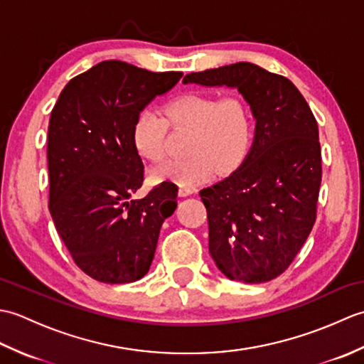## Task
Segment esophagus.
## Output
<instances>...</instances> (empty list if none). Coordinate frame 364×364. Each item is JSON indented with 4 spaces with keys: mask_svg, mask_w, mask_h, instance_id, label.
Masks as SVG:
<instances>
[{
    "mask_svg": "<svg viewBox=\"0 0 364 364\" xmlns=\"http://www.w3.org/2000/svg\"><path fill=\"white\" fill-rule=\"evenodd\" d=\"M191 194H194V189H192V188L180 186V189H178V196H180V197H188Z\"/></svg>",
    "mask_w": 364,
    "mask_h": 364,
    "instance_id": "34e87169",
    "label": "esophagus"
}]
</instances>
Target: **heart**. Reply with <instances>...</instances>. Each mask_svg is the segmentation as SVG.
<instances>
[{
  "label": "heart",
  "instance_id": "heart-1",
  "mask_svg": "<svg viewBox=\"0 0 364 364\" xmlns=\"http://www.w3.org/2000/svg\"><path fill=\"white\" fill-rule=\"evenodd\" d=\"M164 117L156 111L139 112L133 125V145L145 161L158 162L166 154L168 127L191 131L186 159L167 161L153 168L154 181L180 186L208 180L214 170L225 175L244 161L250 146V115L242 97L189 92L166 103Z\"/></svg>",
  "mask_w": 364,
  "mask_h": 364
}]
</instances>
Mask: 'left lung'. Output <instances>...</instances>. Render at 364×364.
Segmentation results:
<instances>
[{
  "label": "left lung",
  "mask_w": 364,
  "mask_h": 364,
  "mask_svg": "<svg viewBox=\"0 0 364 364\" xmlns=\"http://www.w3.org/2000/svg\"><path fill=\"white\" fill-rule=\"evenodd\" d=\"M183 82L237 87L250 105L257 125L249 154L200 197L220 272L244 283L274 280L291 266L316 222L322 180L318 122L288 78L250 63L189 73Z\"/></svg>",
  "instance_id": "1"
}]
</instances>
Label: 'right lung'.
Returning <instances> with one entry per match:
<instances>
[{
	"label": "right lung",
	"instance_id": "right-lung-1",
	"mask_svg": "<svg viewBox=\"0 0 364 364\" xmlns=\"http://www.w3.org/2000/svg\"><path fill=\"white\" fill-rule=\"evenodd\" d=\"M181 72H149L103 60L60 92L48 125L50 213L75 264L94 280L122 284L149 272L159 230L176 208V189L154 186L141 200L144 164L133 125Z\"/></svg>",
	"mask_w": 364,
	"mask_h": 364
}]
</instances>
